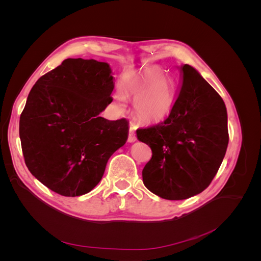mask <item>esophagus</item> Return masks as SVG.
<instances>
[{
    "instance_id": "34e87169",
    "label": "esophagus",
    "mask_w": 261,
    "mask_h": 261,
    "mask_svg": "<svg viewBox=\"0 0 261 261\" xmlns=\"http://www.w3.org/2000/svg\"><path fill=\"white\" fill-rule=\"evenodd\" d=\"M128 143H135L137 140V137L135 135V132H134V127H130L129 133H128Z\"/></svg>"
}]
</instances>
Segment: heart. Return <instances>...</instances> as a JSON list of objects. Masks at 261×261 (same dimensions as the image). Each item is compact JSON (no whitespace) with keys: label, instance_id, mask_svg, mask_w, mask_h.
I'll return each instance as SVG.
<instances>
[{"label":"heart","instance_id":"1","mask_svg":"<svg viewBox=\"0 0 261 261\" xmlns=\"http://www.w3.org/2000/svg\"><path fill=\"white\" fill-rule=\"evenodd\" d=\"M127 98L134 100V115L146 124L163 121L174 103L172 86L158 67L144 68L126 78L123 89L118 88L114 93V107L123 111Z\"/></svg>","mask_w":261,"mask_h":261}]
</instances>
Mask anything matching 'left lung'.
<instances>
[{"label":"left lung","mask_w":261,"mask_h":261,"mask_svg":"<svg viewBox=\"0 0 261 261\" xmlns=\"http://www.w3.org/2000/svg\"><path fill=\"white\" fill-rule=\"evenodd\" d=\"M181 87L169 117L137 129L152 150L143 170L150 192L168 200L187 199L216 176L228 144L227 113L219 93L191 65L180 66Z\"/></svg>","instance_id":"8db88e82"}]
</instances>
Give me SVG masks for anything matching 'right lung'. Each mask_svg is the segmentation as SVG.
I'll list each match as a JSON object with an SVG mask.
<instances>
[{"mask_svg":"<svg viewBox=\"0 0 261 261\" xmlns=\"http://www.w3.org/2000/svg\"><path fill=\"white\" fill-rule=\"evenodd\" d=\"M113 88L108 63L83 59L63 61L31 88L19 120L22 154L31 174L51 191L89 193L125 145L128 122L99 115L112 102Z\"/></svg>","mask_w":261,"mask_h":261,"instance_id":"1","label":"right lung"}]
</instances>
